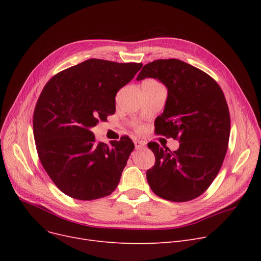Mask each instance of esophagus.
Here are the masks:
<instances>
[{
	"instance_id": "34e87169",
	"label": "esophagus",
	"mask_w": 261,
	"mask_h": 261,
	"mask_svg": "<svg viewBox=\"0 0 261 261\" xmlns=\"http://www.w3.org/2000/svg\"><path fill=\"white\" fill-rule=\"evenodd\" d=\"M134 145H135V148L136 149H142L146 146V144L142 141H139V140H134Z\"/></svg>"
}]
</instances>
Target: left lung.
<instances>
[{
	"instance_id": "1",
	"label": "left lung",
	"mask_w": 261,
	"mask_h": 261,
	"mask_svg": "<svg viewBox=\"0 0 261 261\" xmlns=\"http://www.w3.org/2000/svg\"><path fill=\"white\" fill-rule=\"evenodd\" d=\"M156 78L168 89L155 134L179 141L170 151L149 143L155 163L147 170L153 193L168 201L187 202L211 186L223 164L230 132V116L223 91L208 74L179 59L147 63L136 80Z\"/></svg>"
}]
</instances>
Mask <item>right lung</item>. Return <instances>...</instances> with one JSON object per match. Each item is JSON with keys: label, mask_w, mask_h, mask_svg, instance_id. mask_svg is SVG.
Wrapping results in <instances>:
<instances>
[{"label": "right lung", "mask_w": 261, "mask_h": 261, "mask_svg": "<svg viewBox=\"0 0 261 261\" xmlns=\"http://www.w3.org/2000/svg\"><path fill=\"white\" fill-rule=\"evenodd\" d=\"M142 63L89 59L53 76L34 111L39 160L63 194L84 201L116 189L134 144L129 136L109 145L90 130L115 113V96Z\"/></svg>", "instance_id": "add662e5"}]
</instances>
